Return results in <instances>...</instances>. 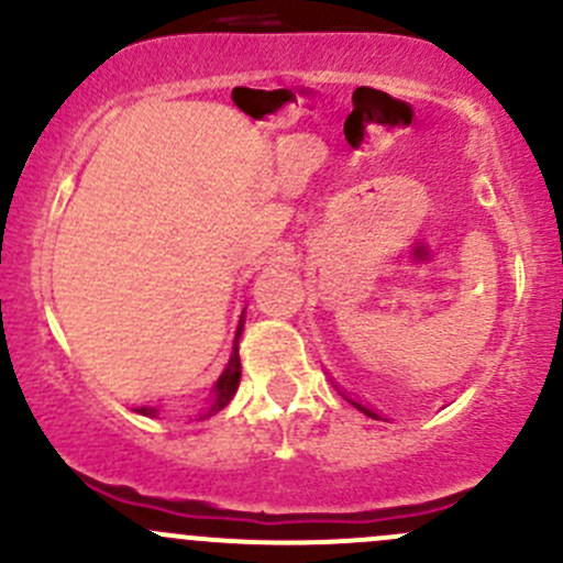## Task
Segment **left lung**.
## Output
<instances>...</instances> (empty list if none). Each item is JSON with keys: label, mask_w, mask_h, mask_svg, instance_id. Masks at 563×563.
I'll use <instances>...</instances> for the list:
<instances>
[{"label": "left lung", "mask_w": 563, "mask_h": 563, "mask_svg": "<svg viewBox=\"0 0 563 563\" xmlns=\"http://www.w3.org/2000/svg\"><path fill=\"white\" fill-rule=\"evenodd\" d=\"M351 402H354V400H351ZM354 406H356V408H360V411H362V413H367V417L378 419V417H376V413H373V411H371V408H365V406H362V402H354Z\"/></svg>", "instance_id": "1"}]
</instances>
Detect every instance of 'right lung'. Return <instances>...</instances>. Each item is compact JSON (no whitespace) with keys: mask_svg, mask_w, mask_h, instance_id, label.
<instances>
[{"mask_svg":"<svg viewBox=\"0 0 563 563\" xmlns=\"http://www.w3.org/2000/svg\"><path fill=\"white\" fill-rule=\"evenodd\" d=\"M242 316H245V313H242ZM242 329H245V321H240V327H236L234 354H231L229 365H225V371L220 373V378H218V382H214L212 400H209V408L198 419L212 417L214 411H220V408L229 406L231 397L236 395V387H240V378H242V362H240V334H242ZM133 411L141 413V417H157V413H161V408H157V406H139V408H133Z\"/></svg>","mask_w":563,"mask_h":563,"instance_id":"obj_1","label":"right lung"}]
</instances>
